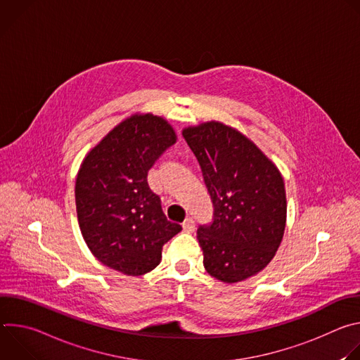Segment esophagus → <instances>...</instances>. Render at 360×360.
<instances>
[{"label":"esophagus","mask_w":360,"mask_h":360,"mask_svg":"<svg viewBox=\"0 0 360 360\" xmlns=\"http://www.w3.org/2000/svg\"><path fill=\"white\" fill-rule=\"evenodd\" d=\"M182 229H184L185 232H188V233L193 232V231H195V221H193L192 218H186V219L184 221V224H182Z\"/></svg>","instance_id":"1"}]
</instances>
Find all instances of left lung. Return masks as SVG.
<instances>
[{
	"instance_id": "1",
	"label": "left lung",
	"mask_w": 360,
	"mask_h": 360,
	"mask_svg": "<svg viewBox=\"0 0 360 360\" xmlns=\"http://www.w3.org/2000/svg\"><path fill=\"white\" fill-rule=\"evenodd\" d=\"M182 135L200 165L214 222L198 229L207 272L238 283L262 272L282 242L286 191L278 167L236 128L208 121Z\"/></svg>"
}]
</instances>
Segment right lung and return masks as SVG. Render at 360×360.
Segmentation results:
<instances>
[{
    "label": "right lung",
    "mask_w": 360,
    "mask_h": 360,
    "mask_svg": "<svg viewBox=\"0 0 360 360\" xmlns=\"http://www.w3.org/2000/svg\"><path fill=\"white\" fill-rule=\"evenodd\" d=\"M176 142L162 117L136 112L121 121L85 155L75 181L82 238L102 264L127 276L155 269L162 246L181 225L169 222L148 186V171Z\"/></svg>",
    "instance_id": "1"
}]
</instances>
